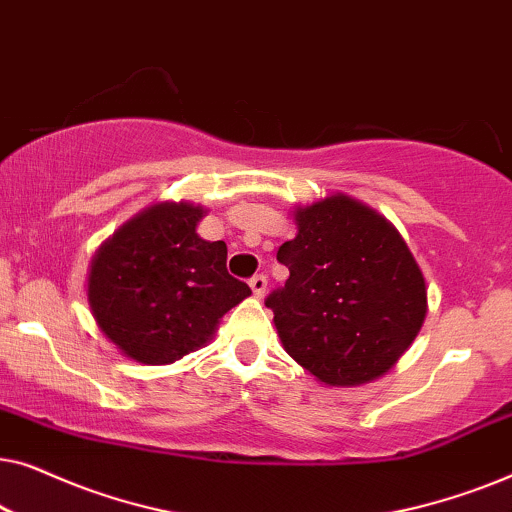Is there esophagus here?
Listing matches in <instances>:
<instances>
[{"mask_svg":"<svg viewBox=\"0 0 512 512\" xmlns=\"http://www.w3.org/2000/svg\"><path fill=\"white\" fill-rule=\"evenodd\" d=\"M249 286L251 291H254L256 298H263L265 296V289H268V277L265 275H254L249 279Z\"/></svg>","mask_w":512,"mask_h":512,"instance_id":"obj_1","label":"esophagus"}]
</instances>
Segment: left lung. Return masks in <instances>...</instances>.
I'll use <instances>...</instances> for the list:
<instances>
[{
	"label": "left lung",
	"instance_id": "left-lung-1",
	"mask_svg": "<svg viewBox=\"0 0 512 512\" xmlns=\"http://www.w3.org/2000/svg\"><path fill=\"white\" fill-rule=\"evenodd\" d=\"M289 268L265 305L291 359L328 387L377 380L405 354L426 317V282L401 233L363 202L335 193L296 207Z\"/></svg>",
	"mask_w": 512,
	"mask_h": 512
}]
</instances>
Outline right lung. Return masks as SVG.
<instances>
[{"instance_id": "right-lung-1", "label": "right lung", "mask_w": 512, "mask_h": 512, "mask_svg": "<svg viewBox=\"0 0 512 512\" xmlns=\"http://www.w3.org/2000/svg\"><path fill=\"white\" fill-rule=\"evenodd\" d=\"M205 214L193 202H156L93 256L90 312L128 359L149 366L184 359L212 340L230 307L251 296L228 275L226 242L195 233Z\"/></svg>"}]
</instances>
